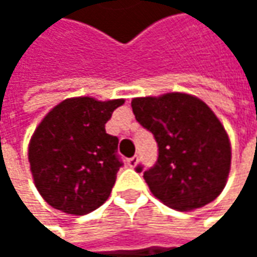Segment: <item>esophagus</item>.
<instances>
[{
  "mask_svg": "<svg viewBox=\"0 0 257 257\" xmlns=\"http://www.w3.org/2000/svg\"><path fill=\"white\" fill-rule=\"evenodd\" d=\"M126 164H128V167H131V168H135V167H137V164H138V156L135 155V156L129 158L128 161H126Z\"/></svg>",
  "mask_w": 257,
  "mask_h": 257,
  "instance_id": "34e87169",
  "label": "esophagus"
}]
</instances>
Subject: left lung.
Wrapping results in <instances>:
<instances>
[{"label": "left lung", "mask_w": 257, "mask_h": 257, "mask_svg": "<svg viewBox=\"0 0 257 257\" xmlns=\"http://www.w3.org/2000/svg\"><path fill=\"white\" fill-rule=\"evenodd\" d=\"M131 105L137 122L158 143V161L144 171L152 193L179 211L214 201L229 176L231 144L211 108L180 92L135 98ZM135 170L141 173L143 165Z\"/></svg>", "instance_id": "obj_1"}]
</instances>
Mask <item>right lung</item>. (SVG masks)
<instances>
[{"mask_svg": "<svg viewBox=\"0 0 257 257\" xmlns=\"http://www.w3.org/2000/svg\"><path fill=\"white\" fill-rule=\"evenodd\" d=\"M123 99H65L52 108L29 143V165L44 201L67 214L83 216L110 196L119 168V138L105 123Z\"/></svg>", "mask_w": 257, "mask_h": 257, "instance_id": "add662e5", "label": "right lung"}]
</instances>
